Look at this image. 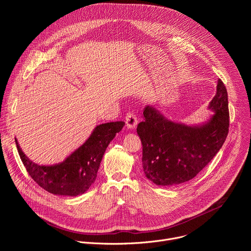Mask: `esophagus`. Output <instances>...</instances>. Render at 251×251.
<instances>
[{
    "label": "esophagus",
    "instance_id": "1",
    "mask_svg": "<svg viewBox=\"0 0 251 251\" xmlns=\"http://www.w3.org/2000/svg\"><path fill=\"white\" fill-rule=\"evenodd\" d=\"M125 123L128 129H134L137 126V117L133 112H129L127 113L126 117H125Z\"/></svg>",
    "mask_w": 251,
    "mask_h": 251
}]
</instances>
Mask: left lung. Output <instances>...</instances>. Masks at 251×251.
<instances>
[{"mask_svg":"<svg viewBox=\"0 0 251 251\" xmlns=\"http://www.w3.org/2000/svg\"><path fill=\"white\" fill-rule=\"evenodd\" d=\"M214 112L201 125H186L166 118L154 106H146L137 133L143 146L142 167L157 186H176L194 178L220 151L229 127L227 91L219 79L208 104Z\"/></svg>","mask_w":251,"mask_h":251,"instance_id":"8db88e82","label":"left lung"}]
</instances>
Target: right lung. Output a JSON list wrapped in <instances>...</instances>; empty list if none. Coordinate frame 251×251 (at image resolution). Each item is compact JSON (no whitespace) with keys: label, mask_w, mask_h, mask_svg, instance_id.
Instances as JSON below:
<instances>
[{"label":"right lung","mask_w":251,"mask_h":251,"mask_svg":"<svg viewBox=\"0 0 251 251\" xmlns=\"http://www.w3.org/2000/svg\"><path fill=\"white\" fill-rule=\"evenodd\" d=\"M124 125L123 121L97 125L78 149L62 163L51 166L30 161L20 148L17 138L15 141L24 166L41 188L53 195L76 197L84 194L95 182L106 148Z\"/></svg>","instance_id":"1"}]
</instances>
